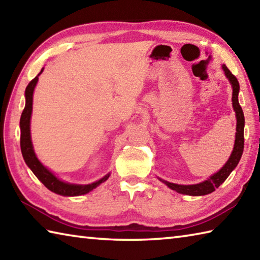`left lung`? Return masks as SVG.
<instances>
[{"label":"left lung","mask_w":260,"mask_h":260,"mask_svg":"<svg viewBox=\"0 0 260 260\" xmlns=\"http://www.w3.org/2000/svg\"><path fill=\"white\" fill-rule=\"evenodd\" d=\"M223 71L226 75V78L230 81L232 85V106L233 109L236 111L237 116V133H236V141H235V147H233V151L226 161V164L222 167L221 170H218L215 175L208 178L207 180L201 182V184L196 185H177L172 184V182L162 180L165 184L171 188L172 190H176L177 192H180V194L185 195H191V196H202V195H207L211 194V192L214 191L218 186L225 181L226 178L230 176L232 170L238 166L239 161L241 159L242 152H243V145H245V137H243V128H245V116H243V111L241 106L239 105L238 100V94H239V89H240V85H239L238 80L235 75H233L230 70H229L225 65L222 66Z\"/></svg>","instance_id":"left-lung-1"}]
</instances>
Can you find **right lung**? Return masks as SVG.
<instances>
[{"mask_svg": "<svg viewBox=\"0 0 260 260\" xmlns=\"http://www.w3.org/2000/svg\"><path fill=\"white\" fill-rule=\"evenodd\" d=\"M44 70V69H43ZM40 71V73L43 72ZM40 73L36 76L35 79L30 81L29 84L25 88V106L21 114V118H20V129H21V135H20V146H21L22 156L24 162L27 166L31 169L35 176L43 182L46 188H48L50 191L55 192V194L62 195V196H79L84 195L86 192L91 191L96 186H99L101 182L106 181L109 178V174L106 175L100 180L92 182L89 185H74V184H68L59 180L57 177H55L52 172L40 164V161L37 159L35 154L32 143H31V136H30V117H31L32 111V93L35 90V86L38 82V76Z\"/></svg>", "mask_w": 260, "mask_h": 260, "instance_id": "add662e5", "label": "right lung"}]
</instances>
